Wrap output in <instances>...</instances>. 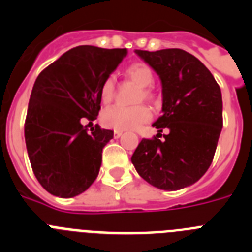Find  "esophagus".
Segmentation results:
<instances>
[{
  "mask_svg": "<svg viewBox=\"0 0 252 252\" xmlns=\"http://www.w3.org/2000/svg\"><path fill=\"white\" fill-rule=\"evenodd\" d=\"M113 136H115V139H119V137H121L122 136V131L115 130V131H113Z\"/></svg>",
  "mask_w": 252,
  "mask_h": 252,
  "instance_id": "esophagus-1",
  "label": "esophagus"
}]
</instances>
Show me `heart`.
<instances>
[{
	"instance_id": "heart-1",
	"label": "heart",
	"mask_w": 252,
	"mask_h": 252,
	"mask_svg": "<svg viewBox=\"0 0 252 252\" xmlns=\"http://www.w3.org/2000/svg\"><path fill=\"white\" fill-rule=\"evenodd\" d=\"M126 77L140 86L136 102L153 101L154 94L150 86L154 83L153 69L144 63L131 64L125 70ZM116 82L113 77H107L99 87V98L102 103H110L115 97ZM151 117L150 110L144 104H136L132 107H124L115 104L106 108L102 115V121L107 127L119 131H131L139 128L141 125L148 122Z\"/></svg>"
}]
</instances>
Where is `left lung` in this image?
<instances>
[{
    "label": "left lung",
    "instance_id": "8db88e82",
    "mask_svg": "<svg viewBox=\"0 0 252 252\" xmlns=\"http://www.w3.org/2000/svg\"><path fill=\"white\" fill-rule=\"evenodd\" d=\"M161 81L162 142L142 139L131 161L142 179L164 190L192 186L208 170L221 133V88L201 60L182 49L135 50Z\"/></svg>",
    "mask_w": 252,
    "mask_h": 252
}]
</instances>
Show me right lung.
<instances>
[{"instance_id": "add662e5", "label": "right lung", "mask_w": 252, "mask_h": 252, "mask_svg": "<svg viewBox=\"0 0 252 252\" xmlns=\"http://www.w3.org/2000/svg\"><path fill=\"white\" fill-rule=\"evenodd\" d=\"M127 55L126 49L81 45L40 73L29 101L25 141L31 168L50 194L72 198L99 173L102 149L113 131H88L101 110L99 87Z\"/></svg>"}]
</instances>
